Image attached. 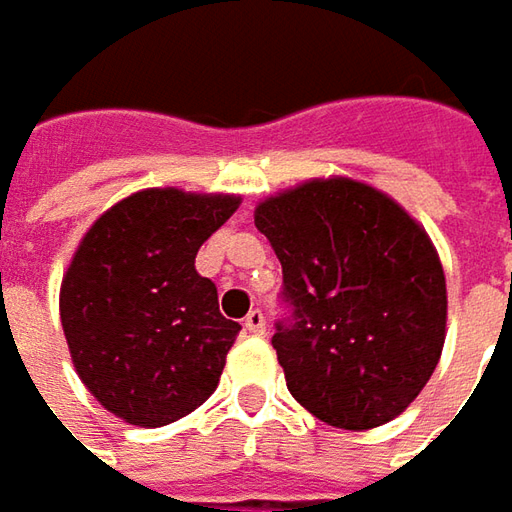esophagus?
<instances>
[{
    "label": "esophagus",
    "mask_w": 512,
    "mask_h": 512,
    "mask_svg": "<svg viewBox=\"0 0 512 512\" xmlns=\"http://www.w3.org/2000/svg\"><path fill=\"white\" fill-rule=\"evenodd\" d=\"M245 327L247 333H253V336H265V313L259 307H253L245 316Z\"/></svg>",
    "instance_id": "1"
}]
</instances>
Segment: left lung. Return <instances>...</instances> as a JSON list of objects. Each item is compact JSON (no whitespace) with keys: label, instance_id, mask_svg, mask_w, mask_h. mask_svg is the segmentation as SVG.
Masks as SVG:
<instances>
[{"label":"left lung","instance_id":"obj_1","mask_svg":"<svg viewBox=\"0 0 512 512\" xmlns=\"http://www.w3.org/2000/svg\"><path fill=\"white\" fill-rule=\"evenodd\" d=\"M282 262L273 347L287 390L316 419L390 422L433 376L447 325L436 247L402 207L353 179H313L256 207Z\"/></svg>","mask_w":512,"mask_h":512}]
</instances>
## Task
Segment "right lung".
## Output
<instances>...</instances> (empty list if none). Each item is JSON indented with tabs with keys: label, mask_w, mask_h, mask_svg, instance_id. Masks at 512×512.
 <instances>
[{
	"label": "right lung",
	"mask_w": 512,
	"mask_h": 512,
	"mask_svg": "<svg viewBox=\"0 0 512 512\" xmlns=\"http://www.w3.org/2000/svg\"><path fill=\"white\" fill-rule=\"evenodd\" d=\"M239 196L133 193L96 219L62 279L59 313L96 402L139 427L193 413L216 390L242 325L219 313L196 253Z\"/></svg>",
	"instance_id": "obj_1"
}]
</instances>
